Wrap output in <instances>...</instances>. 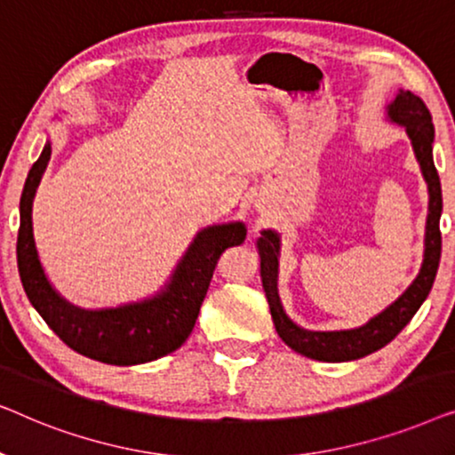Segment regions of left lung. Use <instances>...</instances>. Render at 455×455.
<instances>
[{
  "instance_id": "left-lung-1",
  "label": "left lung",
  "mask_w": 455,
  "mask_h": 455,
  "mask_svg": "<svg viewBox=\"0 0 455 455\" xmlns=\"http://www.w3.org/2000/svg\"><path fill=\"white\" fill-rule=\"evenodd\" d=\"M387 117L391 122L406 128L416 161H419L420 172L428 186L425 259H422L419 275H416L414 282L408 285V290L394 304H389L383 313L372 316L366 325L346 329V331H308V329L298 327L285 315L277 294L279 235L273 229H265L257 240L260 257V282H263V290L279 338L291 350L307 358L323 360V363H347V360H358L381 350L383 346H387L408 325L410 319L416 315V310L420 308V304L427 300L428 291L433 288L435 275H437L441 259L439 220L443 201H441L439 173L433 164V117L428 114L425 101L410 91L397 92L394 101L387 105Z\"/></svg>"
}]
</instances>
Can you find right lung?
Here are the masks:
<instances>
[{
  "label": "right lung",
  "mask_w": 455,
  "mask_h": 455,
  "mask_svg": "<svg viewBox=\"0 0 455 455\" xmlns=\"http://www.w3.org/2000/svg\"><path fill=\"white\" fill-rule=\"evenodd\" d=\"M49 157L52 142L47 140L41 157L30 167L20 196L16 254L30 304L68 347L99 363L142 364L178 350L195 329L217 259L226 248L244 242V223L235 221L201 229L180 259L165 288L147 300L99 310L74 307L49 283L33 235V201Z\"/></svg>",
  "instance_id": "add662e5"
}]
</instances>
